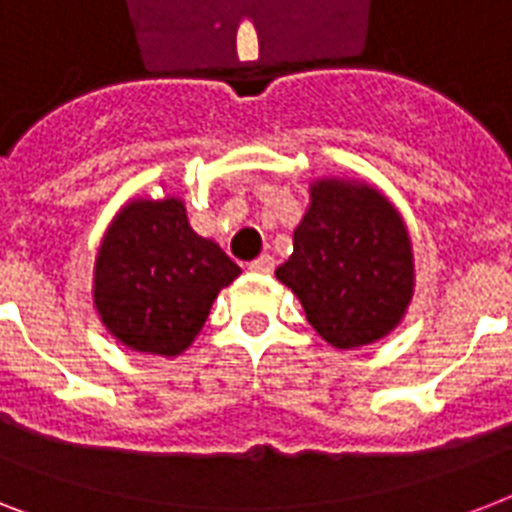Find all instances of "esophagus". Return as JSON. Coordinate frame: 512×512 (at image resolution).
<instances>
[{
  "label": "esophagus",
  "instance_id": "esophagus-1",
  "mask_svg": "<svg viewBox=\"0 0 512 512\" xmlns=\"http://www.w3.org/2000/svg\"><path fill=\"white\" fill-rule=\"evenodd\" d=\"M273 268H276V263H273L271 255H260V257H257V260H252V263H249V271L263 273V276L273 273Z\"/></svg>",
  "mask_w": 512,
  "mask_h": 512
}]
</instances>
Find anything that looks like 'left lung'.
<instances>
[{
	"mask_svg": "<svg viewBox=\"0 0 512 512\" xmlns=\"http://www.w3.org/2000/svg\"><path fill=\"white\" fill-rule=\"evenodd\" d=\"M329 345L353 350L401 324L414 295L412 241L377 188L324 177L295 228V252L276 268Z\"/></svg>",
	"mask_w": 512,
	"mask_h": 512,
	"instance_id": "1",
	"label": "left lung"
}]
</instances>
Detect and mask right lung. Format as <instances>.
<instances>
[{
    "label": "right lung",
    "mask_w": 512,
    "mask_h": 512,
    "mask_svg": "<svg viewBox=\"0 0 512 512\" xmlns=\"http://www.w3.org/2000/svg\"><path fill=\"white\" fill-rule=\"evenodd\" d=\"M239 273L215 241L188 225L177 196L132 199L100 241L92 300L122 345L170 358L196 340L217 292Z\"/></svg>",
    "instance_id": "right-lung-1"
}]
</instances>
